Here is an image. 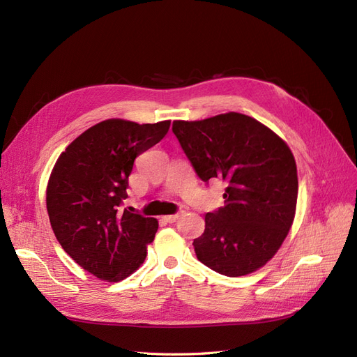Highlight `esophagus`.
Here are the masks:
<instances>
[{"mask_svg": "<svg viewBox=\"0 0 357 357\" xmlns=\"http://www.w3.org/2000/svg\"><path fill=\"white\" fill-rule=\"evenodd\" d=\"M179 216H181V213H176V215H166V216H163V220H166L167 223H174Z\"/></svg>", "mask_w": 357, "mask_h": 357, "instance_id": "34e87169", "label": "esophagus"}]
</instances>
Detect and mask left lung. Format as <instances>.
<instances>
[{
	"mask_svg": "<svg viewBox=\"0 0 357 357\" xmlns=\"http://www.w3.org/2000/svg\"><path fill=\"white\" fill-rule=\"evenodd\" d=\"M172 130L202 181L228 183L225 206L206 215L204 232L192 243L197 259L232 278L265 266L296 216L297 166L287 142L235 112L175 121Z\"/></svg>",
	"mask_w": 357,
	"mask_h": 357,
	"instance_id": "1",
	"label": "left lung"
}]
</instances>
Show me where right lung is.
<instances>
[{"instance_id": "1", "label": "right lung", "mask_w": 357, "mask_h": 357, "mask_svg": "<svg viewBox=\"0 0 357 357\" xmlns=\"http://www.w3.org/2000/svg\"><path fill=\"white\" fill-rule=\"evenodd\" d=\"M170 121L107 119L72 141L51 170L47 210L63 250L96 278L119 282L147 256L158 228L121 207L135 158L162 141Z\"/></svg>"}]
</instances>
